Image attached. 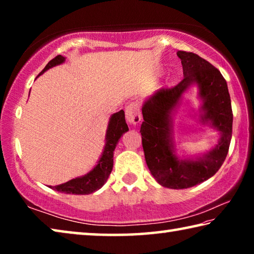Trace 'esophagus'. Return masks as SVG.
<instances>
[{"instance_id":"obj_1","label":"esophagus","mask_w":254,"mask_h":254,"mask_svg":"<svg viewBox=\"0 0 254 254\" xmlns=\"http://www.w3.org/2000/svg\"><path fill=\"white\" fill-rule=\"evenodd\" d=\"M126 119L130 124H137L141 121V111L137 103L132 102L127 106Z\"/></svg>"}]
</instances>
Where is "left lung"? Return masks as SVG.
<instances>
[{
	"instance_id": "left-lung-1",
	"label": "left lung",
	"mask_w": 254,
	"mask_h": 254,
	"mask_svg": "<svg viewBox=\"0 0 254 254\" xmlns=\"http://www.w3.org/2000/svg\"><path fill=\"white\" fill-rule=\"evenodd\" d=\"M184 79L173 88L154 92L142 105L141 124L145 162L153 178L163 187L196 186L217 173L229 152L233 113L226 80L220 70L198 55L178 51ZM197 85L202 101L200 122L220 133L218 144L195 157H179L173 141V117L182 95Z\"/></svg>"
}]
</instances>
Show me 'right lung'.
I'll list each match as a JSON object with an SVG mask.
<instances>
[{
  "mask_svg": "<svg viewBox=\"0 0 254 254\" xmlns=\"http://www.w3.org/2000/svg\"><path fill=\"white\" fill-rule=\"evenodd\" d=\"M65 60L66 58L64 56L58 55L57 57H55L47 64V66L38 75V77L50 68L62 65L63 63H65ZM127 131L128 127L126 122L124 111L121 110L112 114L106 130L104 149H103L101 158L98 159L96 166L84 176L71 179L65 184L57 185V186H50V188L60 192L72 195H88L102 188L109 178L112 169H113V154L115 147H117L120 137L123 135V133Z\"/></svg>",
  "mask_w": 254,
  "mask_h": 254,
  "instance_id": "right-lung-1",
  "label": "right lung"
}]
</instances>
